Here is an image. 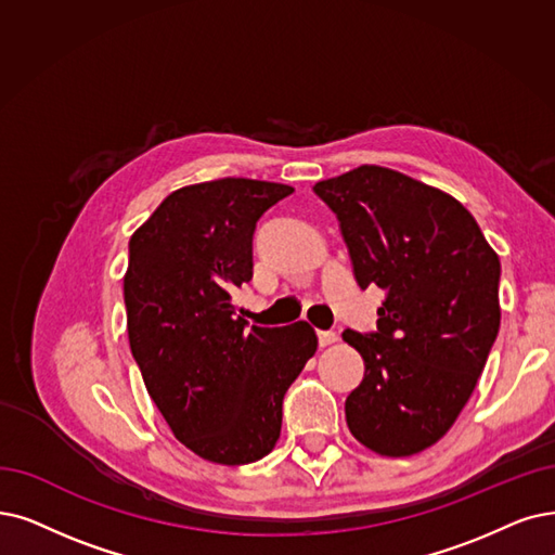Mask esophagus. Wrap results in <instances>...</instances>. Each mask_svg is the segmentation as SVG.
<instances>
[{
	"instance_id": "obj_1",
	"label": "esophagus",
	"mask_w": 555,
	"mask_h": 555,
	"mask_svg": "<svg viewBox=\"0 0 555 555\" xmlns=\"http://www.w3.org/2000/svg\"><path fill=\"white\" fill-rule=\"evenodd\" d=\"M317 337H319V346H321V348H325V346H330V344H335V341H337V335H335V332H330V330H321V332H317Z\"/></svg>"
}]
</instances>
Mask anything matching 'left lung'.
<instances>
[{"label":"left lung","mask_w":555,"mask_h":555,"mask_svg":"<svg viewBox=\"0 0 555 555\" xmlns=\"http://www.w3.org/2000/svg\"><path fill=\"white\" fill-rule=\"evenodd\" d=\"M337 214L352 273L380 286L378 330H346L364 378L346 398L352 437L405 457L449 433L485 369L499 325V255L449 193L383 166L314 184Z\"/></svg>","instance_id":"8db88e82"}]
</instances>
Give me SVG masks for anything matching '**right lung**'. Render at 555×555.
I'll return each instance as SVG.
<instances>
[{
  "instance_id": "add662e5",
  "label": "right lung",
  "mask_w": 555,
  "mask_h": 555,
  "mask_svg": "<svg viewBox=\"0 0 555 555\" xmlns=\"http://www.w3.org/2000/svg\"><path fill=\"white\" fill-rule=\"evenodd\" d=\"M294 189L223 177L172 191L129 238L127 335L147 393L186 449L218 464L269 455L282 401L317 352L309 323L246 327L257 220Z\"/></svg>"
}]
</instances>
